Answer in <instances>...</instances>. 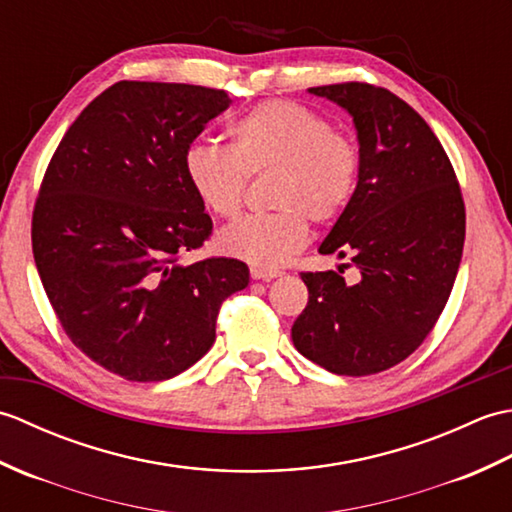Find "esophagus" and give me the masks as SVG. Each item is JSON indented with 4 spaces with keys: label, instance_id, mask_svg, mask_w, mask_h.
Instances as JSON below:
<instances>
[{
    "label": "esophagus",
    "instance_id": "34e87169",
    "mask_svg": "<svg viewBox=\"0 0 512 512\" xmlns=\"http://www.w3.org/2000/svg\"><path fill=\"white\" fill-rule=\"evenodd\" d=\"M281 275V270L277 268H264V266H250V277L253 279H262V281H270Z\"/></svg>",
    "mask_w": 512,
    "mask_h": 512
}]
</instances>
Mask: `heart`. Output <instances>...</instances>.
<instances>
[{
  "mask_svg": "<svg viewBox=\"0 0 512 512\" xmlns=\"http://www.w3.org/2000/svg\"><path fill=\"white\" fill-rule=\"evenodd\" d=\"M273 173L268 202L277 211L246 215L220 233L226 255L253 266L284 264L308 242V217L328 224L352 202L361 151L354 140L306 105L264 101L228 125V147L195 143L184 151V176L217 217H233L248 178Z\"/></svg>",
  "mask_w": 512,
  "mask_h": 512,
  "instance_id": "1",
  "label": "heart"
}]
</instances>
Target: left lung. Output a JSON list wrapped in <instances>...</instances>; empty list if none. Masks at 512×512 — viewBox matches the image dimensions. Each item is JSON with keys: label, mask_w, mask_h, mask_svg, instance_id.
<instances>
[{"label": "left lung", "mask_w": 512, "mask_h": 512, "mask_svg": "<svg viewBox=\"0 0 512 512\" xmlns=\"http://www.w3.org/2000/svg\"><path fill=\"white\" fill-rule=\"evenodd\" d=\"M310 92L350 112L358 132V187L319 253L350 257L345 268L361 279L301 273L308 306L292 341L332 374H378L416 352L447 306L466 233L460 182L438 136L394 92L361 81Z\"/></svg>", "instance_id": "1"}]
</instances>
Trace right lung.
Masks as SVG:
<instances>
[{
  "label": "right lung",
  "mask_w": 512,
  "mask_h": 512,
  "mask_svg": "<svg viewBox=\"0 0 512 512\" xmlns=\"http://www.w3.org/2000/svg\"><path fill=\"white\" fill-rule=\"evenodd\" d=\"M231 99L187 83L118 81L52 154L32 211V255L63 332L121 378L156 383L211 350L222 303L248 286L233 257L180 264L213 220L184 151Z\"/></svg>",
  "instance_id": "right-lung-1"
}]
</instances>
